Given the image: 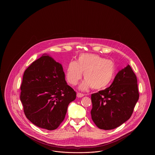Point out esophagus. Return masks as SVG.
Returning a JSON list of instances; mask_svg holds the SVG:
<instances>
[{"mask_svg":"<svg viewBox=\"0 0 155 155\" xmlns=\"http://www.w3.org/2000/svg\"><path fill=\"white\" fill-rule=\"evenodd\" d=\"M84 96V94H82V93H80V92H78V93H77V97H79V98L83 97Z\"/></svg>","mask_w":155,"mask_h":155,"instance_id":"esophagus-1","label":"esophagus"}]
</instances>
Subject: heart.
<instances>
[{"mask_svg": "<svg viewBox=\"0 0 155 155\" xmlns=\"http://www.w3.org/2000/svg\"><path fill=\"white\" fill-rule=\"evenodd\" d=\"M114 61L94 54H81L77 61H70L67 67L66 79L71 85H76L84 73L85 81L79 88L85 90L91 87L102 90L108 87L116 74Z\"/></svg>", "mask_w": 155, "mask_h": 155, "instance_id": "b5f03b06", "label": "heart"}]
</instances>
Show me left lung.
Listing matches in <instances>:
<instances>
[{
	"label": "left lung",
	"instance_id": "8db88e82",
	"mask_svg": "<svg viewBox=\"0 0 155 155\" xmlns=\"http://www.w3.org/2000/svg\"><path fill=\"white\" fill-rule=\"evenodd\" d=\"M138 98L137 76L128 65L117 73L110 87L91 95V118L101 130L114 129L131 117Z\"/></svg>",
	"mask_w": 155,
	"mask_h": 155
}]
</instances>
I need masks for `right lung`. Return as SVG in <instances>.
<instances>
[{"label":"right lung","mask_w":155,"mask_h":155,"mask_svg":"<svg viewBox=\"0 0 155 155\" xmlns=\"http://www.w3.org/2000/svg\"><path fill=\"white\" fill-rule=\"evenodd\" d=\"M20 100L26 117L37 127L57 129L65 118L76 93L67 84L61 64L42 55L25 70Z\"/></svg>","instance_id":"obj_1"}]
</instances>
